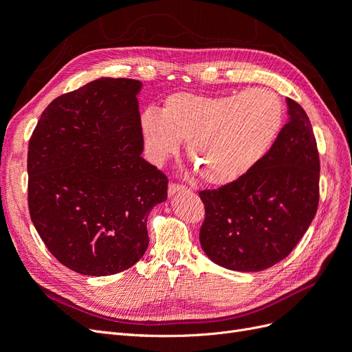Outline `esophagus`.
I'll use <instances>...</instances> for the list:
<instances>
[{"label":"esophagus","instance_id":"esophagus-1","mask_svg":"<svg viewBox=\"0 0 352 352\" xmlns=\"http://www.w3.org/2000/svg\"><path fill=\"white\" fill-rule=\"evenodd\" d=\"M188 188L184 185H179V184H170L168 185V197H173L177 192H186Z\"/></svg>","mask_w":352,"mask_h":352}]
</instances>
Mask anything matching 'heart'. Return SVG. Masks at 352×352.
I'll use <instances>...</instances> for the list:
<instances>
[{
  "label": "heart",
  "mask_w": 352,
  "mask_h": 352,
  "mask_svg": "<svg viewBox=\"0 0 352 352\" xmlns=\"http://www.w3.org/2000/svg\"><path fill=\"white\" fill-rule=\"evenodd\" d=\"M283 102L273 91L199 95L177 92L166 98L162 113L142 114L141 131L146 155L160 163L188 141L190 162L204 182L223 186L236 182L260 163L278 138Z\"/></svg>",
  "instance_id": "obj_1"
}]
</instances>
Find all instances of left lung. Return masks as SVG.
Listing matches in <instances>:
<instances>
[{"mask_svg": "<svg viewBox=\"0 0 352 352\" xmlns=\"http://www.w3.org/2000/svg\"><path fill=\"white\" fill-rule=\"evenodd\" d=\"M286 104L289 119L260 163L236 182L199 192L206 206L201 247L225 269L272 267L291 254L316 216V138L301 105L291 98Z\"/></svg>", "mask_w": 352, "mask_h": 352, "instance_id": "obj_1", "label": "left lung"}]
</instances>
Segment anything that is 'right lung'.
<instances>
[{"instance_id": "right-lung-1", "label": "right lung", "mask_w": 352, "mask_h": 352, "mask_svg": "<svg viewBox=\"0 0 352 352\" xmlns=\"http://www.w3.org/2000/svg\"><path fill=\"white\" fill-rule=\"evenodd\" d=\"M142 82L100 78L56 98L29 141L30 219L70 270L109 276L145 254L167 177L141 157Z\"/></svg>"}]
</instances>
